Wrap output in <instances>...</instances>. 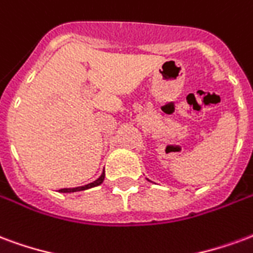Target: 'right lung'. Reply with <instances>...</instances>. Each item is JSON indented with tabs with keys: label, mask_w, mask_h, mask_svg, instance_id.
I'll return each mask as SVG.
<instances>
[{
	"label": "right lung",
	"mask_w": 253,
	"mask_h": 253,
	"mask_svg": "<svg viewBox=\"0 0 253 253\" xmlns=\"http://www.w3.org/2000/svg\"><path fill=\"white\" fill-rule=\"evenodd\" d=\"M105 179V172H102V175L99 176L98 179L94 180L93 183H88L86 186H82V187H74V189H60L59 191L60 193H74V191H82V190H86V189H90V187H94V186H98L101 185Z\"/></svg>",
	"instance_id": "add662e5"
}]
</instances>
